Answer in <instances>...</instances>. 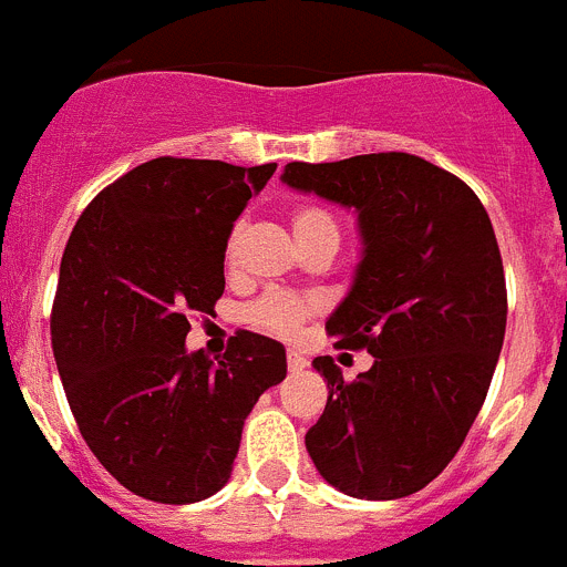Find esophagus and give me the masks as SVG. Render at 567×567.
Returning <instances> with one entry per match:
<instances>
[{"mask_svg":"<svg viewBox=\"0 0 567 567\" xmlns=\"http://www.w3.org/2000/svg\"><path fill=\"white\" fill-rule=\"evenodd\" d=\"M287 363H289V372H303V369L309 365L307 358H303V354H298V352H289Z\"/></svg>","mask_w":567,"mask_h":567,"instance_id":"1","label":"esophagus"}]
</instances>
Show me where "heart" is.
<instances>
[{
	"label": "heart",
	"instance_id": "heart-1",
	"mask_svg": "<svg viewBox=\"0 0 567 567\" xmlns=\"http://www.w3.org/2000/svg\"><path fill=\"white\" fill-rule=\"evenodd\" d=\"M292 224V235L298 240V247L303 252L318 247L338 249L340 244V218L332 209L320 207V204H300L289 215ZM240 244H244V224H235L227 235L224 244V267L227 272L238 269L240 258ZM320 312V303L315 298H303V295H289V292H272L264 295L247 309L249 323L267 329V332L280 334V338H295L303 329L309 318Z\"/></svg>",
	"mask_w": 567,
	"mask_h": 567
}]
</instances>
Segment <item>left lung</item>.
Segmentation results:
<instances>
[{"mask_svg": "<svg viewBox=\"0 0 567 567\" xmlns=\"http://www.w3.org/2000/svg\"><path fill=\"white\" fill-rule=\"evenodd\" d=\"M280 178L354 209L363 238L327 332L374 363L349 383L315 358L329 400L309 457L349 497H409L460 452L497 369L508 295L488 213L457 175L409 153L292 162Z\"/></svg>", "mask_w": 567, "mask_h": 567, "instance_id": "1", "label": "left lung"}]
</instances>
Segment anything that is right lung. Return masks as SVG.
Here are the masks:
<instances>
[{
  "label": "right lung",
  "instance_id": "add662e5",
  "mask_svg": "<svg viewBox=\"0 0 567 567\" xmlns=\"http://www.w3.org/2000/svg\"><path fill=\"white\" fill-rule=\"evenodd\" d=\"M278 164L162 155L79 215L59 267L50 340L79 432L127 491L187 505L227 485L244 420L287 378V349L235 332L187 352L189 312L224 295V244Z\"/></svg>",
  "mask_w": 567,
  "mask_h": 567
}]
</instances>
